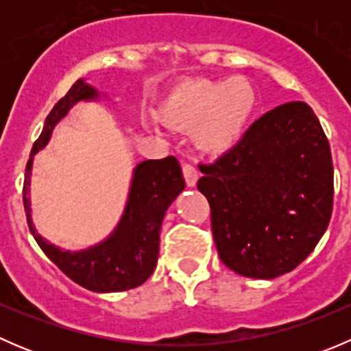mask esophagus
<instances>
[{"instance_id": "34e87169", "label": "esophagus", "mask_w": 351, "mask_h": 351, "mask_svg": "<svg viewBox=\"0 0 351 351\" xmlns=\"http://www.w3.org/2000/svg\"><path fill=\"white\" fill-rule=\"evenodd\" d=\"M182 169H183V178H185L186 185L195 186L197 180H198V171H197L195 166H193L192 162H183Z\"/></svg>"}]
</instances>
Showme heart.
<instances>
[{
  "instance_id": "obj_1",
  "label": "heart",
  "mask_w": 351,
  "mask_h": 351,
  "mask_svg": "<svg viewBox=\"0 0 351 351\" xmlns=\"http://www.w3.org/2000/svg\"><path fill=\"white\" fill-rule=\"evenodd\" d=\"M256 93L244 77L180 83L162 98L159 115L176 127L195 125V141L208 153L234 147L246 132Z\"/></svg>"
}]
</instances>
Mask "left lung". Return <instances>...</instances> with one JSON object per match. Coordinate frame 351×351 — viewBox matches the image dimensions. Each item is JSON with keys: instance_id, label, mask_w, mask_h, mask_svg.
Here are the masks:
<instances>
[{"instance_id": "1", "label": "left lung", "mask_w": 351, "mask_h": 351, "mask_svg": "<svg viewBox=\"0 0 351 351\" xmlns=\"http://www.w3.org/2000/svg\"><path fill=\"white\" fill-rule=\"evenodd\" d=\"M197 186L210 205L222 263L250 278H275L302 263L332 212V159L313 108L289 101L251 123Z\"/></svg>"}]
</instances>
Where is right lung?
Wrapping results in <instances>:
<instances>
[{
	"label": "right lung",
	"instance_id": "add662e5",
	"mask_svg": "<svg viewBox=\"0 0 351 351\" xmlns=\"http://www.w3.org/2000/svg\"><path fill=\"white\" fill-rule=\"evenodd\" d=\"M97 97V91L77 80L69 91L54 105L45 119L44 130L34 143L30 156L45 146L56 123L66 115L67 110L80 100ZM32 158L25 168L23 205L28 228L40 250L49 256L59 270L77 285L93 292H119L129 290L151 277L158 263L159 232L166 208L176 195L185 189L182 168L175 156L162 159H147L139 162L134 171L129 202L125 214L117 226L115 232L98 246L81 253H67L49 244L37 234L30 219V185Z\"/></svg>",
	"mask_w": 351,
	"mask_h": 351
}]
</instances>
